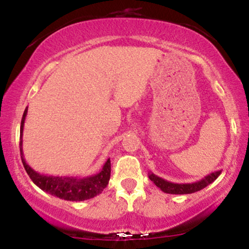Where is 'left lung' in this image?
<instances>
[{
    "instance_id": "obj_1",
    "label": "left lung",
    "mask_w": 249,
    "mask_h": 249,
    "mask_svg": "<svg viewBox=\"0 0 249 249\" xmlns=\"http://www.w3.org/2000/svg\"><path fill=\"white\" fill-rule=\"evenodd\" d=\"M221 173V170L215 171V172L208 174V176L202 178L199 181L192 182V184H176V182L167 181V180L160 178V177L156 176L152 172L148 173V178H150L151 181L154 182L157 187H159L162 192L168 193V194H191L194 192H198V191L202 190L206 186L215 180Z\"/></svg>"
}]
</instances>
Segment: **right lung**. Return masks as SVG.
Here are the masks:
<instances>
[{
	"label": "right lung",
	"mask_w": 249,
	"mask_h": 249,
	"mask_svg": "<svg viewBox=\"0 0 249 249\" xmlns=\"http://www.w3.org/2000/svg\"><path fill=\"white\" fill-rule=\"evenodd\" d=\"M28 113V107L24 110L23 117L21 122V130H19V152L23 166L27 171L28 176L33 180L42 191L55 196L59 199L69 200V201H84V200L92 199L98 196L107 186L111 174L110 158L107 159L104 166L98 173L88 177H58L42 174L31 168L25 161L23 156V128L25 117Z\"/></svg>",
	"instance_id": "obj_1"
}]
</instances>
